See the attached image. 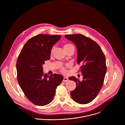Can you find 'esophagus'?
<instances>
[{
	"label": "esophagus",
	"instance_id": "1",
	"mask_svg": "<svg viewBox=\"0 0 125 125\" xmlns=\"http://www.w3.org/2000/svg\"><path fill=\"white\" fill-rule=\"evenodd\" d=\"M68 81H69L68 78H67V77H64V79H63V82H68Z\"/></svg>",
	"mask_w": 125,
	"mask_h": 125
}]
</instances>
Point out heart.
I'll return each mask as SVG.
<instances>
[{
	"label": "heart",
	"instance_id": "1",
	"mask_svg": "<svg viewBox=\"0 0 125 125\" xmlns=\"http://www.w3.org/2000/svg\"><path fill=\"white\" fill-rule=\"evenodd\" d=\"M73 47V45H72V44L68 43V44H65V45H64V47H64V49L65 50V49H68V48H70V47ZM53 49H54L53 48H52L51 49V54L52 53V52H53ZM61 71L63 73H67V71H66V69H65V68H64V67L61 68Z\"/></svg>",
	"mask_w": 125,
	"mask_h": 125
}]
</instances>
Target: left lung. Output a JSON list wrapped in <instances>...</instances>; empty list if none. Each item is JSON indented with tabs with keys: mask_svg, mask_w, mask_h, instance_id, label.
<instances>
[{
	"mask_svg": "<svg viewBox=\"0 0 125 125\" xmlns=\"http://www.w3.org/2000/svg\"><path fill=\"white\" fill-rule=\"evenodd\" d=\"M65 37L77 47V62L82 64L80 69L83 76L81 81L74 76L69 78L76 83L71 96L78 103L87 104L97 97L103 84L107 70L104 54L97 43L83 35H66Z\"/></svg>",
	"mask_w": 125,
	"mask_h": 125,
	"instance_id": "obj_1",
	"label": "left lung"
}]
</instances>
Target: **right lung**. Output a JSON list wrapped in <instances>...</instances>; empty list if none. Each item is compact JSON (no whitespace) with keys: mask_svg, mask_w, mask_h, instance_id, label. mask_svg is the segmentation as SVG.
Wrapping results in <instances>:
<instances>
[{"mask_svg":"<svg viewBox=\"0 0 125 125\" xmlns=\"http://www.w3.org/2000/svg\"><path fill=\"white\" fill-rule=\"evenodd\" d=\"M60 35L40 34L30 39L18 56L17 80L25 96L38 106L48 104L53 99L57 86L63 80L60 74H43L42 65L49 60L52 46Z\"/></svg>","mask_w":125,"mask_h":125,"instance_id":"right-lung-1","label":"right lung"}]
</instances>
